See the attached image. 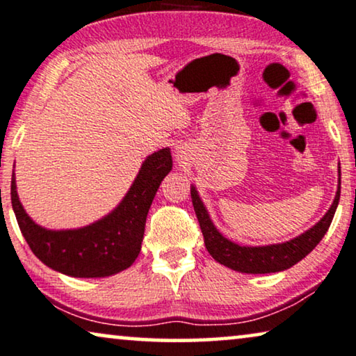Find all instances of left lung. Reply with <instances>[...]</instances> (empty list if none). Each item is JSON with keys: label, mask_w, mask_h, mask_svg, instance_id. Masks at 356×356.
<instances>
[{"label": "left lung", "mask_w": 356, "mask_h": 356, "mask_svg": "<svg viewBox=\"0 0 356 356\" xmlns=\"http://www.w3.org/2000/svg\"><path fill=\"white\" fill-rule=\"evenodd\" d=\"M339 177H341V172H339ZM191 199H193L194 212L197 215L199 226L202 229L204 242L209 254L218 264L228 266L234 271L250 273V275H265V273L284 271L287 268L293 266L302 259H305L319 244V241L324 238L329 226H331L334 213H336V209L339 205V199H341V178H339L336 197H334V202L326 215L315 226H312L310 229L305 231V233L287 242H282V244L259 247H245L234 244L233 241L226 239L215 228V225L209 216L207 209L204 207L202 200H200L194 186H191Z\"/></svg>", "instance_id": "1"}]
</instances>
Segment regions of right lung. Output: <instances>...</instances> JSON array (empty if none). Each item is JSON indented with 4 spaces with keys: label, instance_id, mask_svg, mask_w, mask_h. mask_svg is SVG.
<instances>
[{
    "label": "right lung",
    "instance_id": "add662e5",
    "mask_svg": "<svg viewBox=\"0 0 356 356\" xmlns=\"http://www.w3.org/2000/svg\"><path fill=\"white\" fill-rule=\"evenodd\" d=\"M170 170L168 147L151 154L122 202L104 218L79 229L54 231L35 223L20 204L14 175L13 209L29 247L46 266L74 277L112 276L131 266L140 254L147 212Z\"/></svg>",
    "mask_w": 356,
    "mask_h": 356
}]
</instances>
